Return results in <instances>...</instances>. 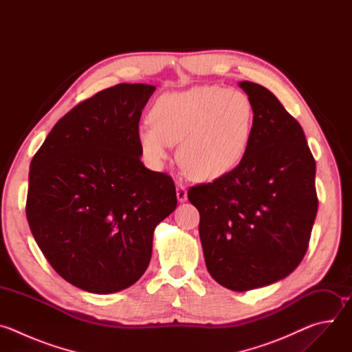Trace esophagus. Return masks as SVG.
I'll use <instances>...</instances> for the list:
<instances>
[{
	"label": "esophagus",
	"instance_id": "34e87169",
	"mask_svg": "<svg viewBox=\"0 0 352 352\" xmlns=\"http://www.w3.org/2000/svg\"><path fill=\"white\" fill-rule=\"evenodd\" d=\"M177 197L179 202H185L188 199V192H186V186L182 182H177Z\"/></svg>",
	"mask_w": 352,
	"mask_h": 352
}]
</instances>
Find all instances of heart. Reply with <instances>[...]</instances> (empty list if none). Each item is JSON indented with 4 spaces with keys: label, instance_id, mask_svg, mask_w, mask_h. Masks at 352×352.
Listing matches in <instances>:
<instances>
[{
    "label": "heart",
    "instance_id": "b5f03b06",
    "mask_svg": "<svg viewBox=\"0 0 352 352\" xmlns=\"http://www.w3.org/2000/svg\"><path fill=\"white\" fill-rule=\"evenodd\" d=\"M139 125L136 139L146 162L160 168L171 144L178 162L197 181H214L232 173L246 157L252 139L255 106L236 89L195 86L160 96Z\"/></svg>",
    "mask_w": 352,
    "mask_h": 352
}]
</instances>
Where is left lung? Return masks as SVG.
<instances>
[{"label":"left lung","mask_w":352,"mask_h":352,"mask_svg":"<svg viewBox=\"0 0 352 352\" xmlns=\"http://www.w3.org/2000/svg\"><path fill=\"white\" fill-rule=\"evenodd\" d=\"M239 86L255 106L252 139L230 174L190 186L210 276L232 291L269 285L304 259L318 213L316 163L299 122L266 87Z\"/></svg>","instance_id":"obj_1"}]
</instances>
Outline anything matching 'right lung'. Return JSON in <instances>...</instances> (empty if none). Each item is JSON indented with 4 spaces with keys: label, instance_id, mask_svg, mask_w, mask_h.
<instances>
[{
    "label": "right lung",
    "instance_id": "add662e5",
    "mask_svg": "<svg viewBox=\"0 0 352 352\" xmlns=\"http://www.w3.org/2000/svg\"><path fill=\"white\" fill-rule=\"evenodd\" d=\"M155 86L120 83L75 106L30 163L26 217L52 267L72 285L111 294L152 258L156 226L177 208L173 178L147 170L136 139Z\"/></svg>",
    "mask_w": 352,
    "mask_h": 352
}]
</instances>
